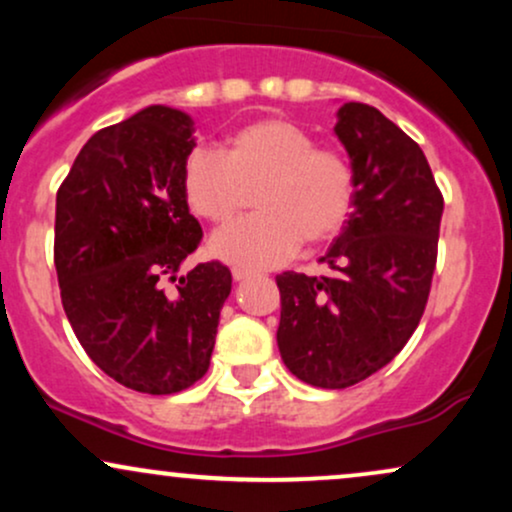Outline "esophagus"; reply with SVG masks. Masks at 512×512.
I'll list each match as a JSON object with an SVG mask.
<instances>
[{
	"label": "esophagus",
	"mask_w": 512,
	"mask_h": 512,
	"mask_svg": "<svg viewBox=\"0 0 512 512\" xmlns=\"http://www.w3.org/2000/svg\"><path fill=\"white\" fill-rule=\"evenodd\" d=\"M250 276H255V272H250V269H243V267H233V279L236 281H245L250 279Z\"/></svg>",
	"instance_id": "34e87169"
}]
</instances>
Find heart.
Instances as JSON below:
<instances>
[{"instance_id": "heart-1", "label": "heart", "mask_w": 512, "mask_h": 512, "mask_svg": "<svg viewBox=\"0 0 512 512\" xmlns=\"http://www.w3.org/2000/svg\"><path fill=\"white\" fill-rule=\"evenodd\" d=\"M257 187L260 214L216 233L211 252L240 267L264 269L291 260L303 240L325 243L342 231L354 204V168L342 151L315 146L313 134L284 117H260L233 129L223 154L197 146L182 168L187 204L226 226Z\"/></svg>"}]
</instances>
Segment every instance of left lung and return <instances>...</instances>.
Segmentation results:
<instances>
[{"label": "left lung", "mask_w": 512, "mask_h": 512, "mask_svg": "<svg viewBox=\"0 0 512 512\" xmlns=\"http://www.w3.org/2000/svg\"><path fill=\"white\" fill-rule=\"evenodd\" d=\"M354 168V211L330 245V272L276 276L286 368L342 390L385 368L419 327L438 260L443 195L414 139L366 103L337 113Z\"/></svg>", "instance_id": "8db88e82"}]
</instances>
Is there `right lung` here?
Returning <instances> with one entry per match:
<instances>
[{"instance_id": "add662e5", "label": "right lung", "mask_w": 512, "mask_h": 512, "mask_svg": "<svg viewBox=\"0 0 512 512\" xmlns=\"http://www.w3.org/2000/svg\"><path fill=\"white\" fill-rule=\"evenodd\" d=\"M190 115L151 105L98 129L57 190L55 269L69 325L103 373L173 395L207 373L231 269H178L202 243L182 168ZM175 283V290L167 284Z\"/></svg>"}]
</instances>
